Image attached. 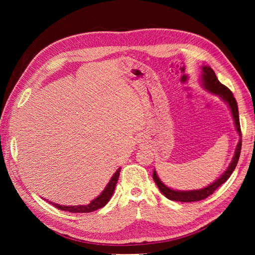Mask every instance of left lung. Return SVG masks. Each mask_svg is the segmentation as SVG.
<instances>
[{
    "label": "left lung",
    "instance_id": "left-lung-1",
    "mask_svg": "<svg viewBox=\"0 0 255 255\" xmlns=\"http://www.w3.org/2000/svg\"><path fill=\"white\" fill-rule=\"evenodd\" d=\"M203 82L204 86L207 89L209 92L214 94H217L221 96V99H224L227 103H228L230 106V110L232 113V116H234V121L236 124V128L238 132L241 136V127H240V121H239V111H238V104L237 101L235 99L232 92L227 88L226 85L221 84L219 82V80L216 77V74L214 72V70L209 68V67H203ZM241 138L240 141L237 145L236 149V153L234 159H232V162L230 163L229 167L227 169V171L221 175L217 181H215L213 184H210L207 187H205L203 189H197V191H186V192H180V191H173V189L166 187L163 183H162L158 175H156L155 171H153V180L155 182L156 185H158L159 189L161 193L164 195L166 198H169L171 200H175V202H182V203H189V202H199V200H203L205 198H207L210 196L216 189H217L221 184H224L230 175L232 174V172L235 171L236 166L238 164V161H239V156L241 153Z\"/></svg>",
    "mask_w": 255,
    "mask_h": 255
}]
</instances>
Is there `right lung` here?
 <instances>
[{
    "mask_svg": "<svg viewBox=\"0 0 255 255\" xmlns=\"http://www.w3.org/2000/svg\"><path fill=\"white\" fill-rule=\"evenodd\" d=\"M119 173H121V169H118L115 172V174H114L113 177L111 178L110 183L107 184V186L104 189V192H103L99 197L92 200V202L89 205H86V206H84V205L60 206V205L51 203V202H49V203L55 206L56 208L60 209V210H64V211H69V213H92V211H94L96 209H100L102 207H104V206L108 203V200L111 199L114 191H115V186H116L117 181H118Z\"/></svg>",
    "mask_w": 255,
    "mask_h": 255,
    "instance_id": "1",
    "label": "right lung"
}]
</instances>
